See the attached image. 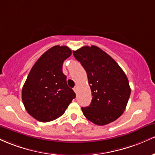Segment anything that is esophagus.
Returning <instances> with one entry per match:
<instances>
[{
  "instance_id": "34e87169",
  "label": "esophagus",
  "mask_w": 155,
  "mask_h": 155,
  "mask_svg": "<svg viewBox=\"0 0 155 155\" xmlns=\"http://www.w3.org/2000/svg\"><path fill=\"white\" fill-rule=\"evenodd\" d=\"M73 90H74V91L77 94L78 93V86H74V88H73Z\"/></svg>"
}]
</instances>
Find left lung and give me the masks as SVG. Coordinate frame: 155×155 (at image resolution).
I'll return each instance as SVG.
<instances>
[{"mask_svg":"<svg viewBox=\"0 0 155 155\" xmlns=\"http://www.w3.org/2000/svg\"><path fill=\"white\" fill-rule=\"evenodd\" d=\"M73 55L86 70L93 97L89 106L81 107L83 115L97 125L114 121L124 111L131 93L124 71L94 45L74 50Z\"/></svg>","mask_w":155,"mask_h":155,"instance_id":"left-lung-1","label":"left lung"}]
</instances>
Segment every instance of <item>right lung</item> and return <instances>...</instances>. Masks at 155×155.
Segmentation results:
<instances>
[{
  "label": "right lung",
  "instance_id": "add662e5",
  "mask_svg": "<svg viewBox=\"0 0 155 155\" xmlns=\"http://www.w3.org/2000/svg\"><path fill=\"white\" fill-rule=\"evenodd\" d=\"M71 55L68 47L56 45L47 50L31 69L22 87V100L27 112L38 121L58 119L75 98L62 72L64 60Z\"/></svg>",
  "mask_w": 155,
  "mask_h": 155
}]
</instances>
